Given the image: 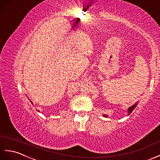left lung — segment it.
Returning a JSON list of instances; mask_svg holds the SVG:
<instances>
[{
    "instance_id": "1",
    "label": "left lung",
    "mask_w": 160,
    "mask_h": 160,
    "mask_svg": "<svg viewBox=\"0 0 160 160\" xmlns=\"http://www.w3.org/2000/svg\"><path fill=\"white\" fill-rule=\"evenodd\" d=\"M137 105H138V102H136V103H135L133 105H132V106H131V107L128 109V115H129L130 113L133 112V110L136 108V107L137 106ZM103 116L104 117H108V116L106 115V114H104L103 115Z\"/></svg>"
}]
</instances>
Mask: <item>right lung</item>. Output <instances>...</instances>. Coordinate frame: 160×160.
Masks as SVG:
<instances>
[{"label":"right lung","instance_id":"1","mask_svg":"<svg viewBox=\"0 0 160 160\" xmlns=\"http://www.w3.org/2000/svg\"><path fill=\"white\" fill-rule=\"evenodd\" d=\"M31 102L32 104H33V102H32V101H31ZM38 112H40V111H39V110H38Z\"/></svg>","mask_w":160,"mask_h":160}]
</instances>
